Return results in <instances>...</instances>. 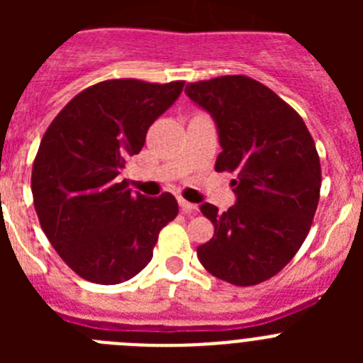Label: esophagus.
I'll use <instances>...</instances> for the list:
<instances>
[{
  "instance_id": "esophagus-1",
  "label": "esophagus",
  "mask_w": 363,
  "mask_h": 363,
  "mask_svg": "<svg viewBox=\"0 0 363 363\" xmlns=\"http://www.w3.org/2000/svg\"><path fill=\"white\" fill-rule=\"evenodd\" d=\"M178 203H179V209L184 211L185 214H194V213H196V211H198V205L191 203V201L184 200V198H179Z\"/></svg>"
}]
</instances>
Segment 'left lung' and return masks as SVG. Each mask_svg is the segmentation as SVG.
I'll return each mask as SVG.
<instances>
[{
    "label": "left lung",
    "instance_id": "1",
    "mask_svg": "<svg viewBox=\"0 0 363 363\" xmlns=\"http://www.w3.org/2000/svg\"><path fill=\"white\" fill-rule=\"evenodd\" d=\"M185 94L216 125V171L238 174L230 182L236 203L225 213L200 205L214 236L198 247V259L233 285L269 280L293 259L313 223L322 185L316 145L298 112L256 79L187 83Z\"/></svg>",
    "mask_w": 363,
    "mask_h": 363
}]
</instances>
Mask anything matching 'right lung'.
Returning <instances> with one entry per match:
<instances>
[{
    "label": "right lung",
    "mask_w": 363,
    "mask_h": 363,
    "mask_svg": "<svg viewBox=\"0 0 363 363\" xmlns=\"http://www.w3.org/2000/svg\"><path fill=\"white\" fill-rule=\"evenodd\" d=\"M184 85L101 82L70 99L45 133L32 167L34 207L57 255L85 280L114 285L136 277L178 214L172 194L147 198L118 176Z\"/></svg>",
    "instance_id": "1"
}]
</instances>
